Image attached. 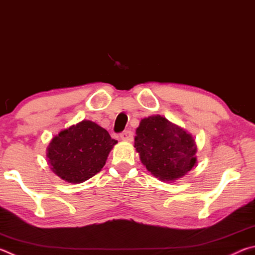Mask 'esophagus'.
I'll use <instances>...</instances> for the list:
<instances>
[{
	"label": "esophagus",
	"mask_w": 255,
	"mask_h": 255,
	"mask_svg": "<svg viewBox=\"0 0 255 255\" xmlns=\"http://www.w3.org/2000/svg\"><path fill=\"white\" fill-rule=\"evenodd\" d=\"M120 139L124 141H131L132 140V132L130 130H126L120 133Z\"/></svg>",
	"instance_id": "1"
}]
</instances>
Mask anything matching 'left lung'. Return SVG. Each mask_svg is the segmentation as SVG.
<instances>
[{"label":"left lung","mask_w":255,"mask_h":255,"mask_svg":"<svg viewBox=\"0 0 255 255\" xmlns=\"http://www.w3.org/2000/svg\"><path fill=\"white\" fill-rule=\"evenodd\" d=\"M133 147L150 174L164 182L183 178L197 163L195 138L159 115L140 120Z\"/></svg>","instance_id":"1"}]
</instances>
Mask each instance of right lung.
Returning a JSON list of instances; mask_svg holds the SVG:
<instances>
[{"label":"right lung","mask_w":255,"mask_h":255,"mask_svg":"<svg viewBox=\"0 0 255 255\" xmlns=\"http://www.w3.org/2000/svg\"><path fill=\"white\" fill-rule=\"evenodd\" d=\"M118 141L91 120L60 130L47 147L50 170L68 183H82L102 170Z\"/></svg>","instance_id":"1"}]
</instances>
